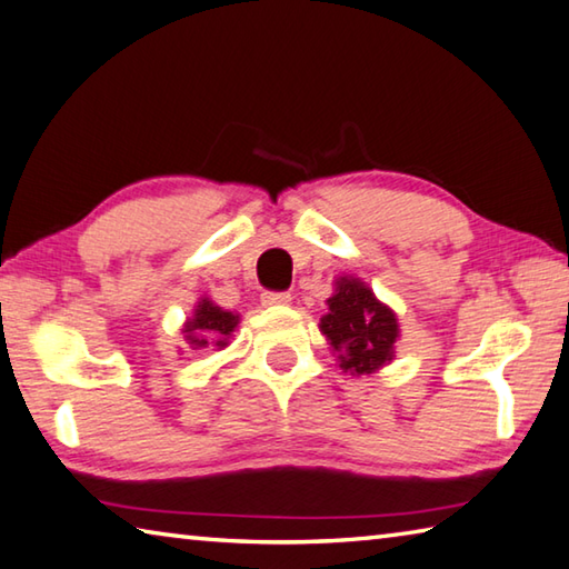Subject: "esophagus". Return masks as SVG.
<instances>
[{
  "instance_id": "obj_1",
  "label": "esophagus",
  "mask_w": 569,
  "mask_h": 569,
  "mask_svg": "<svg viewBox=\"0 0 569 569\" xmlns=\"http://www.w3.org/2000/svg\"><path fill=\"white\" fill-rule=\"evenodd\" d=\"M261 303L266 308H273V306H288L291 303V293H276V291H266L261 296Z\"/></svg>"
}]
</instances>
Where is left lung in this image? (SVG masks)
<instances>
[{
  "instance_id": "left-lung-1",
  "label": "left lung",
  "mask_w": 569,
  "mask_h": 569,
  "mask_svg": "<svg viewBox=\"0 0 569 569\" xmlns=\"http://www.w3.org/2000/svg\"><path fill=\"white\" fill-rule=\"evenodd\" d=\"M326 306L328 313L320 318L318 328L343 373L360 378L392 363L400 340L398 316L363 278L338 276Z\"/></svg>"
}]
</instances>
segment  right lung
Returning a JSON list of instances; mask_svg holds the SVG:
<instances>
[{
    "label": "right lung",
    "mask_w": 569,
    "mask_h": 569,
    "mask_svg": "<svg viewBox=\"0 0 569 569\" xmlns=\"http://www.w3.org/2000/svg\"><path fill=\"white\" fill-rule=\"evenodd\" d=\"M241 316L216 306L209 296H201L193 306V313L183 320L181 333L191 350L201 348H229L233 330L239 328Z\"/></svg>",
    "instance_id": "right-lung-1"
}]
</instances>
